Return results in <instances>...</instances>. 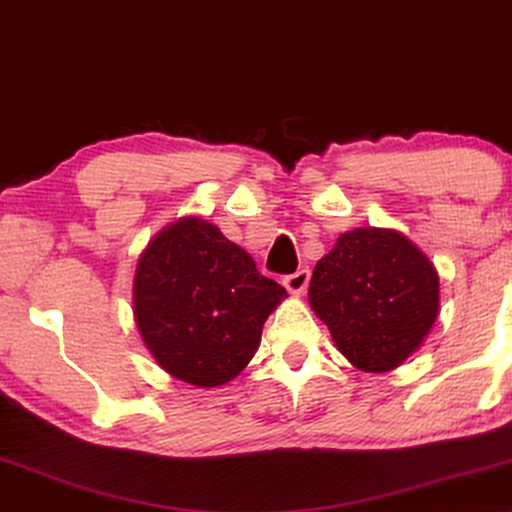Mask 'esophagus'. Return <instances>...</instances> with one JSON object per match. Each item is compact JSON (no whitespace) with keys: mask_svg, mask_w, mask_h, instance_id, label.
Returning a JSON list of instances; mask_svg holds the SVG:
<instances>
[{"mask_svg":"<svg viewBox=\"0 0 512 512\" xmlns=\"http://www.w3.org/2000/svg\"><path fill=\"white\" fill-rule=\"evenodd\" d=\"M309 278H311L309 269H299V271H295V274L285 276L283 285L292 292V295H304L306 285H309Z\"/></svg>","mask_w":512,"mask_h":512,"instance_id":"obj_1","label":"esophagus"}]
</instances>
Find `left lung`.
<instances>
[{
  "mask_svg": "<svg viewBox=\"0 0 512 512\" xmlns=\"http://www.w3.org/2000/svg\"><path fill=\"white\" fill-rule=\"evenodd\" d=\"M309 302L353 367L388 372L431 332L440 313V278L400 231L363 227L339 236L318 260Z\"/></svg>",
  "mask_w": 512,
  "mask_h": 512,
  "instance_id": "1",
  "label": "left lung"
}]
</instances>
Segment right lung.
<instances>
[{
	"instance_id": "right-lung-1",
	"label": "right lung",
	"mask_w": 512,
	"mask_h": 512,
	"mask_svg": "<svg viewBox=\"0 0 512 512\" xmlns=\"http://www.w3.org/2000/svg\"><path fill=\"white\" fill-rule=\"evenodd\" d=\"M288 297L215 224L182 217L142 250L133 278L140 337L168 374L213 388L241 374Z\"/></svg>"
}]
</instances>
